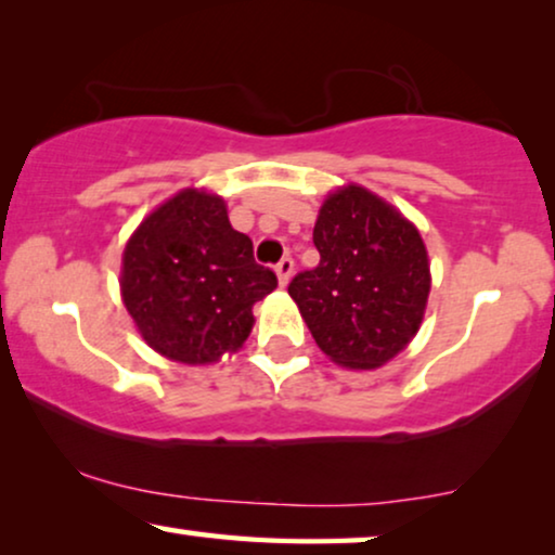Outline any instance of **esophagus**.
Returning <instances> with one entry per match:
<instances>
[{
  "mask_svg": "<svg viewBox=\"0 0 555 555\" xmlns=\"http://www.w3.org/2000/svg\"><path fill=\"white\" fill-rule=\"evenodd\" d=\"M273 271H276V276H279V284L286 286V284H289L292 273H294V261H292L289 256H284L282 261L276 263V269H273Z\"/></svg>",
  "mask_w": 555,
  "mask_h": 555,
  "instance_id": "obj_1",
  "label": "esophagus"
}]
</instances>
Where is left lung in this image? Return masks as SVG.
I'll list each match as a JSON object with an SVG mask.
<instances>
[{
	"instance_id": "obj_1",
	"label": "left lung",
	"mask_w": 555,
	"mask_h": 555,
	"mask_svg": "<svg viewBox=\"0 0 555 555\" xmlns=\"http://www.w3.org/2000/svg\"><path fill=\"white\" fill-rule=\"evenodd\" d=\"M320 263L292 279L314 343L337 365L373 371L411 343L431 289L416 225L360 184L332 192L314 223Z\"/></svg>"
}]
</instances>
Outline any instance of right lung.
Segmentation results:
<instances>
[{"label":"right lung","instance_id":"add662e5","mask_svg":"<svg viewBox=\"0 0 555 555\" xmlns=\"http://www.w3.org/2000/svg\"><path fill=\"white\" fill-rule=\"evenodd\" d=\"M276 273L256 263L233 231L223 197L182 190L159 205L124 248L121 297L146 345L184 365L216 363L254 327L256 301Z\"/></svg>","mask_w":555,"mask_h":555}]
</instances>
